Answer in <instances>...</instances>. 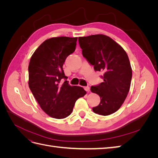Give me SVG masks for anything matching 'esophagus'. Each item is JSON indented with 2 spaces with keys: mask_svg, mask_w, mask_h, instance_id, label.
I'll return each mask as SVG.
<instances>
[{
  "mask_svg": "<svg viewBox=\"0 0 158 158\" xmlns=\"http://www.w3.org/2000/svg\"><path fill=\"white\" fill-rule=\"evenodd\" d=\"M84 89L86 91V92H89V86H85V87H84Z\"/></svg>",
  "mask_w": 158,
  "mask_h": 158,
  "instance_id": "esophagus-1",
  "label": "esophagus"
}]
</instances>
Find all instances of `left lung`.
Returning a JSON list of instances; mask_svg holds the SVG:
<instances>
[{
  "label": "left lung",
  "instance_id": "left-lung-1",
  "mask_svg": "<svg viewBox=\"0 0 158 158\" xmlns=\"http://www.w3.org/2000/svg\"><path fill=\"white\" fill-rule=\"evenodd\" d=\"M78 41L83 56L95 71L103 73V82L90 89L101 99L93 111L109 115L121 107L130 89L132 69L128 56L121 45L105 35L80 37Z\"/></svg>",
  "mask_w": 158,
  "mask_h": 158
}]
</instances>
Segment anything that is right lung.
Wrapping results in <instances>:
<instances>
[{"label": "right lung", "instance_id": "add662e5", "mask_svg": "<svg viewBox=\"0 0 158 158\" xmlns=\"http://www.w3.org/2000/svg\"><path fill=\"white\" fill-rule=\"evenodd\" d=\"M78 37H58L45 40L31 56L28 66L29 87L45 113L52 118H64L73 112L75 102L86 92L69 84L63 66L74 52ZM62 79L65 81L61 83Z\"/></svg>", "mask_w": 158, "mask_h": 158}]
</instances>
